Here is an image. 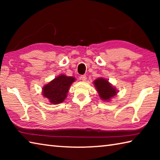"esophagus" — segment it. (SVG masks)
Here are the masks:
<instances>
[{"label":"esophagus","mask_w":160,"mask_h":160,"mask_svg":"<svg viewBox=\"0 0 160 160\" xmlns=\"http://www.w3.org/2000/svg\"><path fill=\"white\" fill-rule=\"evenodd\" d=\"M80 79L81 80H82V81H85V80H87L86 75H81V76L80 77Z\"/></svg>","instance_id":"1"}]
</instances>
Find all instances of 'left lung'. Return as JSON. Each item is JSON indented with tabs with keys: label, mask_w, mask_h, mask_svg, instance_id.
<instances>
[{
	"label": "left lung",
	"mask_w": 160,
	"mask_h": 160,
	"mask_svg": "<svg viewBox=\"0 0 160 160\" xmlns=\"http://www.w3.org/2000/svg\"><path fill=\"white\" fill-rule=\"evenodd\" d=\"M94 84L98 92L99 97L104 101H109L117 92L116 88H113L109 82L108 80H106L105 78H97L94 81Z\"/></svg>",
	"instance_id": "8db88e82"
}]
</instances>
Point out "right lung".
<instances>
[{"mask_svg":"<svg viewBox=\"0 0 160 160\" xmlns=\"http://www.w3.org/2000/svg\"><path fill=\"white\" fill-rule=\"evenodd\" d=\"M75 80V78L60 75L43 87L42 94L51 104H58L66 98L70 86Z\"/></svg>","mask_w":160,"mask_h":160,"instance_id":"obj_1","label":"right lung"}]
</instances>
